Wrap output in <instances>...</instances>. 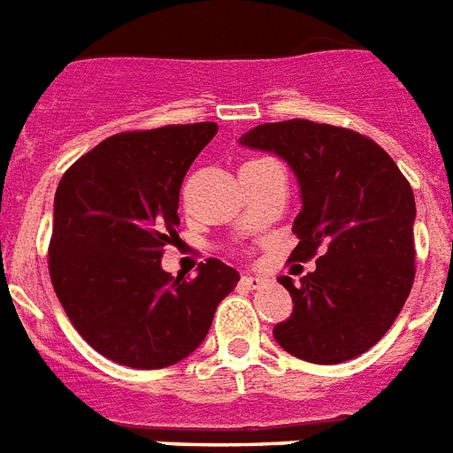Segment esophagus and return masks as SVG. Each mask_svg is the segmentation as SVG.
<instances>
[{
  "mask_svg": "<svg viewBox=\"0 0 453 453\" xmlns=\"http://www.w3.org/2000/svg\"><path fill=\"white\" fill-rule=\"evenodd\" d=\"M242 281H244L249 288H263V286L267 284L270 279L263 277V274H244V277H242Z\"/></svg>",
  "mask_w": 453,
  "mask_h": 453,
  "instance_id": "1",
  "label": "esophagus"
}]
</instances>
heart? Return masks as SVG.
<instances>
[{"instance_id": "1", "label": "heart", "mask_w": 453, "mask_h": 453, "mask_svg": "<svg viewBox=\"0 0 453 453\" xmlns=\"http://www.w3.org/2000/svg\"><path fill=\"white\" fill-rule=\"evenodd\" d=\"M251 163H258V160H251Z\"/></svg>"}]
</instances>
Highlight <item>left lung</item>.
<instances>
[{
    "label": "left lung",
    "mask_w": 453,
    "mask_h": 453,
    "mask_svg": "<svg viewBox=\"0 0 453 453\" xmlns=\"http://www.w3.org/2000/svg\"><path fill=\"white\" fill-rule=\"evenodd\" d=\"M246 149L274 153L296 174L300 237L290 260L316 270L300 284L279 281L293 314L274 326V340L296 358L334 365L367 349L391 328L414 284L417 204L398 165L358 132L311 123L256 125L239 137Z\"/></svg>",
    "instance_id": "8db88e82"
}]
</instances>
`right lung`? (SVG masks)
Returning a JSON list of instances; mask_svg holds the SVG:
<instances>
[{
	"label": "right lung",
	"mask_w": 453,
	"mask_h": 453,
	"mask_svg": "<svg viewBox=\"0 0 453 453\" xmlns=\"http://www.w3.org/2000/svg\"><path fill=\"white\" fill-rule=\"evenodd\" d=\"M216 123L123 132L97 143L55 190L48 270L81 337L137 370L188 358L239 272L209 258L195 279L169 277L163 249L179 242V190Z\"/></svg>",
	"instance_id": "obj_1"
}]
</instances>
